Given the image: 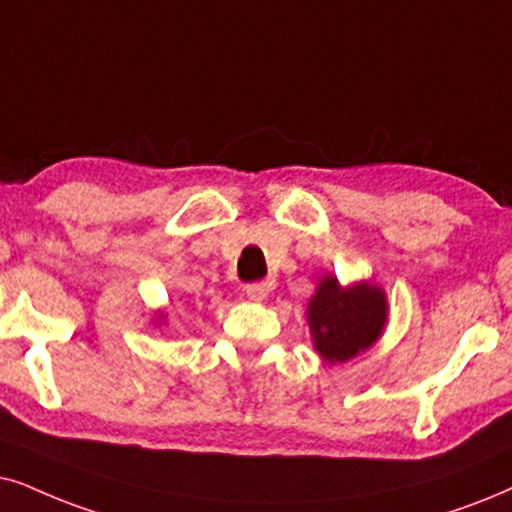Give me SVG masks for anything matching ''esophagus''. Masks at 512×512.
I'll use <instances>...</instances> for the list:
<instances>
[{
  "label": "esophagus",
  "mask_w": 512,
  "mask_h": 512,
  "mask_svg": "<svg viewBox=\"0 0 512 512\" xmlns=\"http://www.w3.org/2000/svg\"><path fill=\"white\" fill-rule=\"evenodd\" d=\"M243 293L248 295L250 300L260 302V300H264V297L269 295V283H264V281H260V283H248V286L243 288Z\"/></svg>",
  "instance_id": "obj_1"
}]
</instances>
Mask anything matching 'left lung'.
Segmentation results:
<instances>
[{"label":"left lung","mask_w":512,"mask_h":512,"mask_svg":"<svg viewBox=\"0 0 512 512\" xmlns=\"http://www.w3.org/2000/svg\"><path fill=\"white\" fill-rule=\"evenodd\" d=\"M314 349L328 364H342L366 352L387 323L385 290L359 281L342 288L338 278L326 274L307 307Z\"/></svg>","instance_id":"left-lung-1"}]
</instances>
